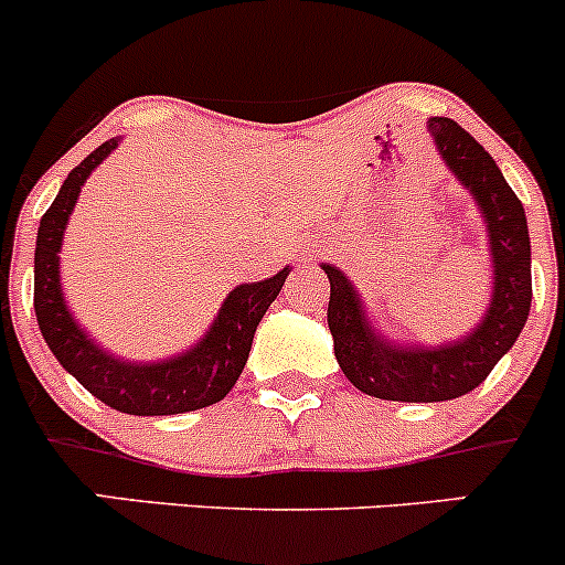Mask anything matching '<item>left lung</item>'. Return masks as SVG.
Masks as SVG:
<instances>
[{
    "label": "left lung",
    "mask_w": 565,
    "mask_h": 565,
    "mask_svg": "<svg viewBox=\"0 0 565 565\" xmlns=\"http://www.w3.org/2000/svg\"><path fill=\"white\" fill-rule=\"evenodd\" d=\"M443 163L476 199L492 254V298L487 315L461 339L437 347L396 344L374 330L361 295L333 265L328 328L344 377L358 391L388 402H448L483 383L494 363L514 347L533 300L525 207L487 150L448 117L426 122Z\"/></svg>",
    "instance_id": "obj_1"
}]
</instances>
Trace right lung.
Listing matches in <instances>:
<instances>
[{
    "label": "right lung",
    "instance_id": "right-lung-1",
    "mask_svg": "<svg viewBox=\"0 0 565 565\" xmlns=\"http://www.w3.org/2000/svg\"><path fill=\"white\" fill-rule=\"evenodd\" d=\"M119 139L104 141L62 182L60 193L40 218L35 246V315L45 344L65 372L95 398L128 415H177L221 402L243 374L256 324L281 292L289 267L273 278L241 284L226 295L207 333L180 355L152 363H128L108 355L89 339L65 303L60 284V248L76 199L87 177L117 150Z\"/></svg>",
    "mask_w": 565,
    "mask_h": 565
}]
</instances>
